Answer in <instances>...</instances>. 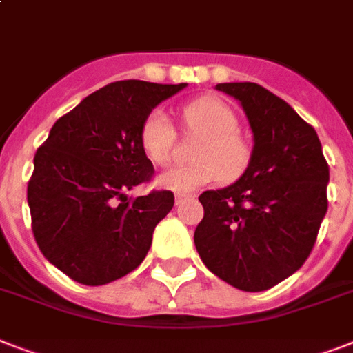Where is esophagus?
<instances>
[{"label": "esophagus", "instance_id": "esophagus-1", "mask_svg": "<svg viewBox=\"0 0 353 353\" xmlns=\"http://www.w3.org/2000/svg\"><path fill=\"white\" fill-rule=\"evenodd\" d=\"M188 198H194L192 194H185V192H177L176 194V205L183 203V201H187Z\"/></svg>", "mask_w": 353, "mask_h": 353}]
</instances>
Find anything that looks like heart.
<instances>
[{
	"label": "heart",
	"mask_w": 353,
	"mask_h": 353,
	"mask_svg": "<svg viewBox=\"0 0 353 353\" xmlns=\"http://www.w3.org/2000/svg\"><path fill=\"white\" fill-rule=\"evenodd\" d=\"M183 124L203 141L194 152L196 163L174 166L157 179L159 187L174 192H192L196 188L241 176L249 163V146L238 135L240 122L225 102L203 97L183 108ZM141 148L154 165H166L174 154L176 130L163 110H152L141 126Z\"/></svg>",
	"instance_id": "obj_1"
}]
</instances>
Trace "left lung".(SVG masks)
Instances as JSON below:
<instances>
[{"instance_id": "left-lung-1", "label": "left lung", "mask_w": 353, "mask_h": 353, "mask_svg": "<svg viewBox=\"0 0 353 353\" xmlns=\"http://www.w3.org/2000/svg\"><path fill=\"white\" fill-rule=\"evenodd\" d=\"M240 101L254 146L243 176L199 196L194 243L209 271L241 291L273 288L310 256L328 210V163L317 132L254 82L218 84Z\"/></svg>"}]
</instances>
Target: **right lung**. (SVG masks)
Segmentation results:
<instances>
[{
  "instance_id": "add662e5",
  "label": "right lung",
  "mask_w": 353,
  "mask_h": 353,
  "mask_svg": "<svg viewBox=\"0 0 353 353\" xmlns=\"http://www.w3.org/2000/svg\"><path fill=\"white\" fill-rule=\"evenodd\" d=\"M185 85L112 82L58 119L36 150L27 185L32 234L43 256L74 282L108 284L146 256L174 194L124 192L154 176L139 139L143 121Z\"/></svg>"
}]
</instances>
